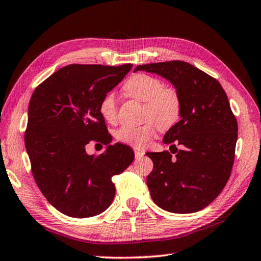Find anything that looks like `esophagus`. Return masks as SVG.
<instances>
[{"mask_svg":"<svg viewBox=\"0 0 261 261\" xmlns=\"http://www.w3.org/2000/svg\"><path fill=\"white\" fill-rule=\"evenodd\" d=\"M144 154H145L144 151H141V149H138V148H135V156H136V159H139L141 156H144Z\"/></svg>","mask_w":261,"mask_h":261,"instance_id":"esophagus-1","label":"esophagus"}]
</instances>
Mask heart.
Masks as SVG:
<instances>
[{
    "label": "heart",
    "mask_w": 261,
    "mask_h": 261,
    "mask_svg": "<svg viewBox=\"0 0 261 261\" xmlns=\"http://www.w3.org/2000/svg\"><path fill=\"white\" fill-rule=\"evenodd\" d=\"M123 92L131 99L144 102V117L152 118L160 129H169L177 122L180 113L179 95L174 88L163 87V84L155 77L138 73L127 79ZM100 114L105 121H116V100L113 93H108L100 103ZM156 127L152 121L141 125H123L116 132V138L121 143L136 147H145L155 135Z\"/></svg>",
    "instance_id": "1"
}]
</instances>
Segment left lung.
Listing matches in <instances>:
<instances>
[{
    "instance_id": "8db88e82",
    "label": "left lung",
    "mask_w": 261,
    "mask_h": 261,
    "mask_svg": "<svg viewBox=\"0 0 261 261\" xmlns=\"http://www.w3.org/2000/svg\"><path fill=\"white\" fill-rule=\"evenodd\" d=\"M156 73L175 87L180 121L167 131L170 152H149L147 187L155 204L171 213H194L208 206L229 179L235 159L237 121L215 78L183 61L136 67Z\"/></svg>"
}]
</instances>
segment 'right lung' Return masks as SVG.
<instances>
[{
	"label": "right lung",
	"mask_w": 261,
	"mask_h": 261,
	"mask_svg": "<svg viewBox=\"0 0 261 261\" xmlns=\"http://www.w3.org/2000/svg\"><path fill=\"white\" fill-rule=\"evenodd\" d=\"M132 68L70 64L41 83L31 96L25 147L32 174L46 199L71 218H91L114 200L113 176L129 167L132 148L112 143L100 103ZM90 141L107 144L88 156Z\"/></svg>",
	"instance_id": "1"
}]
</instances>
